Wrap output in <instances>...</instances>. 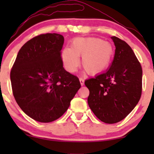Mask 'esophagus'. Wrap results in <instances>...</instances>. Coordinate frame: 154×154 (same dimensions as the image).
Wrapping results in <instances>:
<instances>
[{
	"instance_id": "1",
	"label": "esophagus",
	"mask_w": 154,
	"mask_h": 154,
	"mask_svg": "<svg viewBox=\"0 0 154 154\" xmlns=\"http://www.w3.org/2000/svg\"><path fill=\"white\" fill-rule=\"evenodd\" d=\"M79 82H80V84H81V85H84V82H85V80H84V79L83 78H82V77H80V78H79Z\"/></svg>"
}]
</instances>
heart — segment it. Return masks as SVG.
I'll use <instances>...</instances> for the list:
<instances>
[{
	"instance_id": "obj_1",
	"label": "heart",
	"mask_w": 154,
	"mask_h": 154,
	"mask_svg": "<svg viewBox=\"0 0 154 154\" xmlns=\"http://www.w3.org/2000/svg\"><path fill=\"white\" fill-rule=\"evenodd\" d=\"M114 55L111 43L93 37L76 38L71 43V48H65L61 53L63 66L68 72H74L79 66V56H82V66L91 75L103 72L109 66Z\"/></svg>"
}]
</instances>
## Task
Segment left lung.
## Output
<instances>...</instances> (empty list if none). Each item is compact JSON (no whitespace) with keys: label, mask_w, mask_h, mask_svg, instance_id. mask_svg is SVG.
Listing matches in <instances>:
<instances>
[{"label":"left lung","mask_w":154,"mask_h":154,"mask_svg":"<svg viewBox=\"0 0 154 154\" xmlns=\"http://www.w3.org/2000/svg\"><path fill=\"white\" fill-rule=\"evenodd\" d=\"M111 39L116 49L109 69L85 82L90 91L88 105L100 121L107 124L125 119L142 93L140 63L126 42L115 36Z\"/></svg>","instance_id":"8db88e82"}]
</instances>
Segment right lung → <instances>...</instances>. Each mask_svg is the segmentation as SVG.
Segmentation results:
<instances>
[{"mask_svg":"<svg viewBox=\"0 0 154 154\" xmlns=\"http://www.w3.org/2000/svg\"><path fill=\"white\" fill-rule=\"evenodd\" d=\"M64 38L41 34L19 50L11 70L13 95L24 113L40 122L55 121L66 112L81 85L63 67Z\"/></svg>","mask_w":154,"mask_h":154,"instance_id":"obj_1","label":"right lung"}]
</instances>
